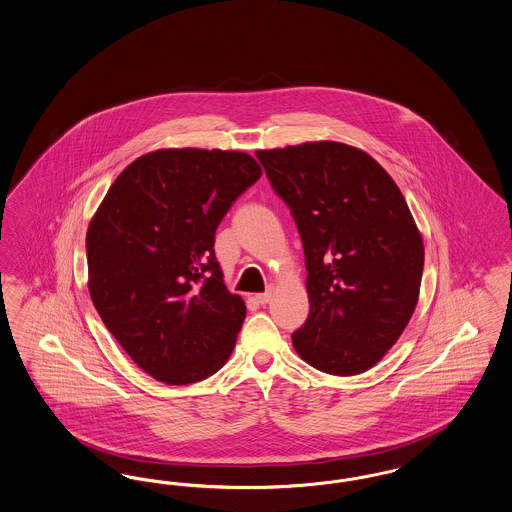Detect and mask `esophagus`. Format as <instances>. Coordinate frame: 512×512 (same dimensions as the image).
<instances>
[{
  "instance_id": "obj_1",
  "label": "esophagus",
  "mask_w": 512,
  "mask_h": 512,
  "mask_svg": "<svg viewBox=\"0 0 512 512\" xmlns=\"http://www.w3.org/2000/svg\"><path fill=\"white\" fill-rule=\"evenodd\" d=\"M270 299H272V289H268L265 293H257V295H255V301H257L259 305L270 303Z\"/></svg>"
}]
</instances>
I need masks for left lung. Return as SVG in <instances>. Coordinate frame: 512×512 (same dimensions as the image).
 <instances>
[{
	"label": "left lung",
	"mask_w": 512,
	"mask_h": 512,
	"mask_svg": "<svg viewBox=\"0 0 512 512\" xmlns=\"http://www.w3.org/2000/svg\"><path fill=\"white\" fill-rule=\"evenodd\" d=\"M255 154L305 247L310 312L291 335L293 347L324 373L368 371L419 301L425 247L400 188L350 144L314 141Z\"/></svg>",
	"instance_id": "8db88e82"
}]
</instances>
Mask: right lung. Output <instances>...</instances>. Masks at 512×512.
<instances>
[{
    "mask_svg": "<svg viewBox=\"0 0 512 512\" xmlns=\"http://www.w3.org/2000/svg\"><path fill=\"white\" fill-rule=\"evenodd\" d=\"M261 175L240 150H154L123 169L89 223L91 301L131 360L165 385L211 377L234 350L246 303L223 282L215 230Z\"/></svg>",
    "mask_w": 512,
    "mask_h": 512,
    "instance_id": "add662e5",
    "label": "right lung"
}]
</instances>
